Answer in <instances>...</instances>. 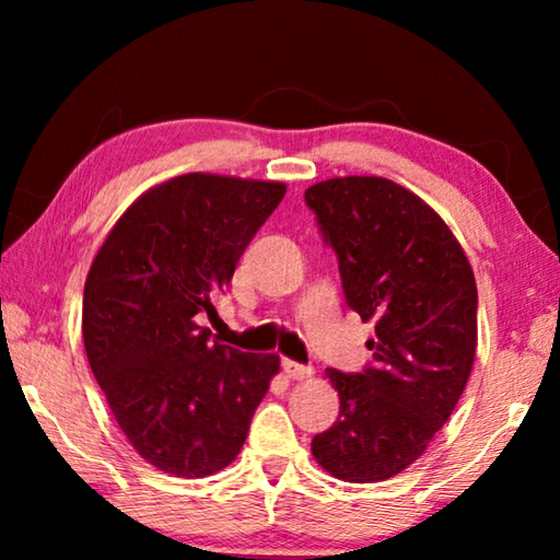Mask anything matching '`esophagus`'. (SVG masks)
I'll use <instances>...</instances> for the list:
<instances>
[{"mask_svg":"<svg viewBox=\"0 0 560 560\" xmlns=\"http://www.w3.org/2000/svg\"><path fill=\"white\" fill-rule=\"evenodd\" d=\"M281 368H283V373L291 377V381H306V377L314 375V368L301 365V363H296V360H289V358L281 360Z\"/></svg>","mask_w":560,"mask_h":560,"instance_id":"1","label":"esophagus"}]
</instances>
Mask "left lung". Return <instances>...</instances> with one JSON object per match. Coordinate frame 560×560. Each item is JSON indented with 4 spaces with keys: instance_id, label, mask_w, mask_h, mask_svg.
<instances>
[{
    "instance_id": "1",
    "label": "left lung",
    "mask_w": 560,
    "mask_h": 560,
    "mask_svg": "<svg viewBox=\"0 0 560 560\" xmlns=\"http://www.w3.org/2000/svg\"><path fill=\"white\" fill-rule=\"evenodd\" d=\"M306 205L338 254L348 306L375 324L371 368L326 371L340 410L311 454L330 477L371 485L420 459L457 407L477 353V281L442 217L393 179L330 177Z\"/></svg>"
}]
</instances>
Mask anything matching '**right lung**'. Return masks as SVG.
<instances>
[{
	"label": "right lung",
	"mask_w": 560,
	"mask_h": 560,
	"mask_svg": "<svg viewBox=\"0 0 560 560\" xmlns=\"http://www.w3.org/2000/svg\"><path fill=\"white\" fill-rule=\"evenodd\" d=\"M287 195L271 179L187 173L113 224L83 289V346L122 434L148 464L197 479L240 454L279 355L242 353L200 316Z\"/></svg>",
	"instance_id": "1"
}]
</instances>
